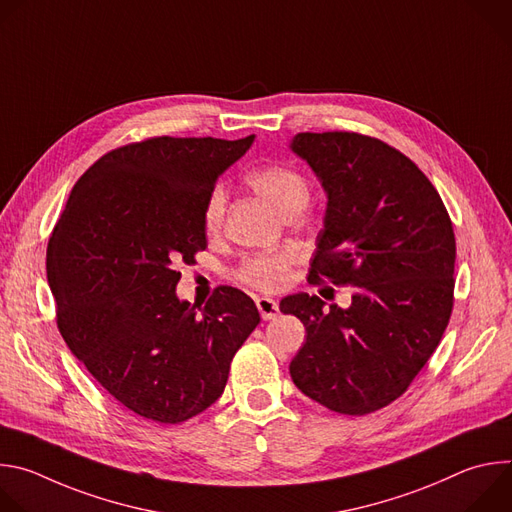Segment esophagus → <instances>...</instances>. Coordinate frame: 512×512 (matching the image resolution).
I'll list each match as a JSON object with an SVG mask.
<instances>
[{
  "label": "esophagus",
  "instance_id": "obj_1",
  "mask_svg": "<svg viewBox=\"0 0 512 512\" xmlns=\"http://www.w3.org/2000/svg\"><path fill=\"white\" fill-rule=\"evenodd\" d=\"M255 304H257V310H259L263 320H275L279 316V304L275 300H271V298H257Z\"/></svg>",
  "mask_w": 512,
  "mask_h": 512
}]
</instances>
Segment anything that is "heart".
<instances>
[{
    "label": "heart",
    "instance_id": "obj_1",
    "mask_svg": "<svg viewBox=\"0 0 512 512\" xmlns=\"http://www.w3.org/2000/svg\"><path fill=\"white\" fill-rule=\"evenodd\" d=\"M249 184L283 216L304 210L310 200V184L304 174L287 166H263L249 174ZM227 196L223 186H214L202 206V229L216 235L225 221ZM296 255L291 251L261 253L245 259L237 269L239 281L261 291H277L287 279V271Z\"/></svg>",
    "mask_w": 512,
    "mask_h": 512
}]
</instances>
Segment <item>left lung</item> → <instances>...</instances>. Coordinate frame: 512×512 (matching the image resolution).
<instances>
[{
  "instance_id": "obj_1",
  "label": "left lung",
  "mask_w": 512,
  "mask_h": 512,
  "mask_svg": "<svg viewBox=\"0 0 512 512\" xmlns=\"http://www.w3.org/2000/svg\"><path fill=\"white\" fill-rule=\"evenodd\" d=\"M291 150L328 208L310 283L356 287L348 310L296 294L279 310L306 326L289 364L296 387L344 415L399 399L440 344L454 308L456 237L427 176L389 143L354 131L298 133Z\"/></svg>"
}]
</instances>
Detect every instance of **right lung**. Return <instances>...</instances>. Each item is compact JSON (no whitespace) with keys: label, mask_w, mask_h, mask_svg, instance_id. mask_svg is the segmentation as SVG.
I'll return each mask as SVG.
<instances>
[{"label":"right lung","mask_w":512,"mask_h":512,"mask_svg":"<svg viewBox=\"0 0 512 512\" xmlns=\"http://www.w3.org/2000/svg\"><path fill=\"white\" fill-rule=\"evenodd\" d=\"M253 139L162 135L121 145L79 178L48 241L66 346L145 419L180 423L210 407L261 322L237 287H216L204 306L176 296V265L206 249L204 200Z\"/></svg>","instance_id":"right-lung-1"}]
</instances>
